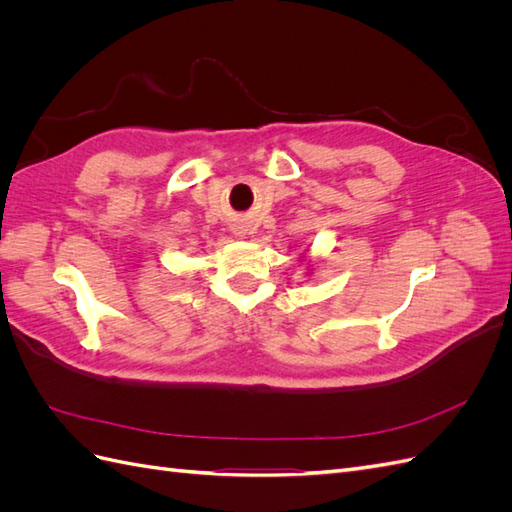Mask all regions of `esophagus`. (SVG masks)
I'll list each match as a JSON object with an SVG mask.
<instances>
[{
  "instance_id": "esophagus-1",
  "label": "esophagus",
  "mask_w": 512,
  "mask_h": 512,
  "mask_svg": "<svg viewBox=\"0 0 512 512\" xmlns=\"http://www.w3.org/2000/svg\"><path fill=\"white\" fill-rule=\"evenodd\" d=\"M243 235H245V232H243V230H239V237H243Z\"/></svg>"
}]
</instances>
